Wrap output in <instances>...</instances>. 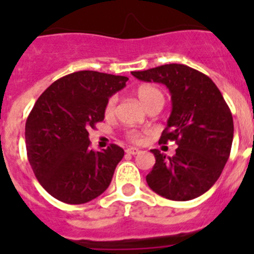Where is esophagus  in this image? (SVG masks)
Instances as JSON below:
<instances>
[{
  "label": "esophagus",
  "mask_w": 254,
  "mask_h": 254,
  "mask_svg": "<svg viewBox=\"0 0 254 254\" xmlns=\"http://www.w3.org/2000/svg\"><path fill=\"white\" fill-rule=\"evenodd\" d=\"M126 151H127V154H129V155H137L141 152L140 150L136 149V147H129V149H127Z\"/></svg>",
  "instance_id": "1"
}]
</instances>
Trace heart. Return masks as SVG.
Listing matches in <instances>:
<instances>
[{
    "label": "heart",
    "mask_w": 254,
    "mask_h": 254,
    "mask_svg": "<svg viewBox=\"0 0 254 254\" xmlns=\"http://www.w3.org/2000/svg\"><path fill=\"white\" fill-rule=\"evenodd\" d=\"M137 94V98L140 99V102L142 103L145 107H149L152 102L158 99V98H163V94L159 90L158 87L152 86V85H141L140 87L136 91ZM117 104V95H112L109 99L107 100V104H105V113L112 114L116 109ZM127 137L132 141V142H138L141 140V134L137 131H128L127 132Z\"/></svg>",
    "instance_id": "1"
}]
</instances>
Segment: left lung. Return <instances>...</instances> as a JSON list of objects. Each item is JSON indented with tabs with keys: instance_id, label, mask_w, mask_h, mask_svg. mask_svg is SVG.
<instances>
[{
	"instance_id": "8db88e82",
	"label": "left lung",
	"mask_w": 254,
	"mask_h": 254,
	"mask_svg": "<svg viewBox=\"0 0 254 254\" xmlns=\"http://www.w3.org/2000/svg\"><path fill=\"white\" fill-rule=\"evenodd\" d=\"M132 75L164 84L172 95V113L159 143L174 141V156L151 150L155 165L149 187L173 201H190L207 192L225 167L234 134L232 112L214 81L186 64H169Z\"/></svg>"
}]
</instances>
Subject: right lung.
<instances>
[{
	"mask_svg": "<svg viewBox=\"0 0 254 254\" xmlns=\"http://www.w3.org/2000/svg\"><path fill=\"white\" fill-rule=\"evenodd\" d=\"M128 78L77 71L58 78L38 98L25 125L26 154L42 187L69 205L104 192L125 151L116 143L90 149L89 128L104 120L105 104Z\"/></svg>",
	"mask_w": 254,
	"mask_h": 254,
	"instance_id": "1",
	"label": "right lung"
}]
</instances>
